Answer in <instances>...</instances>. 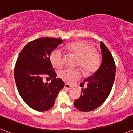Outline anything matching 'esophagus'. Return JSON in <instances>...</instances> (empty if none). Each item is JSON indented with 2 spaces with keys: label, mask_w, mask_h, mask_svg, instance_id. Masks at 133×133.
<instances>
[{
  "label": "esophagus",
  "mask_w": 133,
  "mask_h": 133,
  "mask_svg": "<svg viewBox=\"0 0 133 133\" xmlns=\"http://www.w3.org/2000/svg\"><path fill=\"white\" fill-rule=\"evenodd\" d=\"M64 88L66 89H68V90H70V89H71L73 88L72 86H71L69 84H65V86H64Z\"/></svg>",
  "instance_id": "34e87169"
}]
</instances>
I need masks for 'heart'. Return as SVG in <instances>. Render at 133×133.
I'll return each mask as SVG.
<instances>
[{
  "label": "heart",
  "mask_w": 133,
  "mask_h": 133,
  "mask_svg": "<svg viewBox=\"0 0 133 133\" xmlns=\"http://www.w3.org/2000/svg\"><path fill=\"white\" fill-rule=\"evenodd\" d=\"M65 50L79 58L77 65L81 67L86 75L93 74L100 66L101 56L99 52L93 50V46L90 44L82 41L73 42L65 46ZM50 59L56 68H61L64 65V55L58 49L52 51ZM59 76L66 83H73L81 78L82 73L78 69H65L59 72Z\"/></svg>",
  "instance_id": "obj_1"
}]
</instances>
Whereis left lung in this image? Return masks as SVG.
I'll use <instances>...</instances> for the list:
<instances>
[{"label": "left lung", "mask_w": 133, "mask_h": 133, "mask_svg": "<svg viewBox=\"0 0 133 133\" xmlns=\"http://www.w3.org/2000/svg\"><path fill=\"white\" fill-rule=\"evenodd\" d=\"M100 47L102 54L101 66L93 75L80 84L82 86L86 83L87 87L81 89L79 98L74 103V106L81 111L89 112L99 107L108 97L113 87L115 63L111 53L102 42Z\"/></svg>", "instance_id": "1"}]
</instances>
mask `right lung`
<instances>
[{"label": "right lung", "mask_w": 133, "mask_h": 133, "mask_svg": "<svg viewBox=\"0 0 133 133\" xmlns=\"http://www.w3.org/2000/svg\"><path fill=\"white\" fill-rule=\"evenodd\" d=\"M62 42L58 38L36 39L26 44L18 57L14 67L16 87L24 101L36 111L43 112L52 108L65 85L62 79L56 78L50 59L52 51ZM46 76L52 79L49 84L43 81Z\"/></svg>", "instance_id": "obj_1"}]
</instances>
